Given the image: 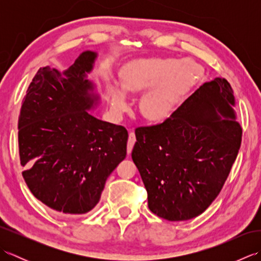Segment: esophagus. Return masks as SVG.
<instances>
[{"mask_svg":"<svg viewBox=\"0 0 261 261\" xmlns=\"http://www.w3.org/2000/svg\"><path fill=\"white\" fill-rule=\"evenodd\" d=\"M135 142H136V135L134 131H130L129 132V140H127V154H130L132 149H134L135 146Z\"/></svg>","mask_w":261,"mask_h":261,"instance_id":"esophagus-1","label":"esophagus"}]
</instances>
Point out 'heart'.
Returning <instances> with one entry per match:
<instances>
[{"instance_id": "1", "label": "heart", "mask_w": 261, "mask_h": 261, "mask_svg": "<svg viewBox=\"0 0 261 261\" xmlns=\"http://www.w3.org/2000/svg\"><path fill=\"white\" fill-rule=\"evenodd\" d=\"M118 84L104 83L111 111L116 115L127 109L126 96L144 93L138 103L139 113L149 123H163L171 116L204 77L201 65L171 57L136 58L121 64Z\"/></svg>"}]
</instances>
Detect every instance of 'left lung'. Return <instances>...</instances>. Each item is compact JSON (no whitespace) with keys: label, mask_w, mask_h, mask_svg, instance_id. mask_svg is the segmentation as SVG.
<instances>
[{"label":"left lung","mask_w":261,"mask_h":261,"mask_svg":"<svg viewBox=\"0 0 261 261\" xmlns=\"http://www.w3.org/2000/svg\"><path fill=\"white\" fill-rule=\"evenodd\" d=\"M229 82L205 83L169 119L138 127L132 150L152 213L186 221L206 210L228 178L242 129Z\"/></svg>","instance_id":"obj_1"}]
</instances>
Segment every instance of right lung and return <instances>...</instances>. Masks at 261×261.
I'll return each mask as SVG.
<instances>
[{
	"instance_id": "obj_1",
	"label": "right lung",
	"mask_w": 261,
	"mask_h": 261,
	"mask_svg": "<svg viewBox=\"0 0 261 261\" xmlns=\"http://www.w3.org/2000/svg\"><path fill=\"white\" fill-rule=\"evenodd\" d=\"M96 58L85 50L63 73L39 69L20 111L23 178L39 201L66 215L95 207L108 177L126 156L124 127L88 112L101 103L96 84L87 79Z\"/></svg>"
}]
</instances>
